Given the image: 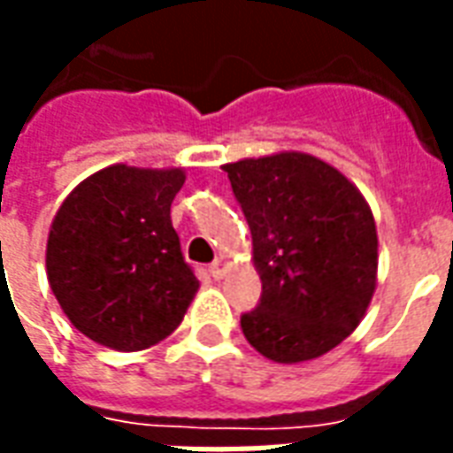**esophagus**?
<instances>
[{
	"instance_id": "1",
	"label": "esophagus",
	"mask_w": 453,
	"mask_h": 453,
	"mask_svg": "<svg viewBox=\"0 0 453 453\" xmlns=\"http://www.w3.org/2000/svg\"><path fill=\"white\" fill-rule=\"evenodd\" d=\"M227 269H230V261H227L226 257H218V259L211 264V276L216 278V280H220V278H226Z\"/></svg>"
}]
</instances>
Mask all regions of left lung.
<instances>
[{"instance_id":"left-lung-1","label":"left lung","mask_w":453,"mask_h":453,"mask_svg":"<svg viewBox=\"0 0 453 453\" xmlns=\"http://www.w3.org/2000/svg\"><path fill=\"white\" fill-rule=\"evenodd\" d=\"M252 230L261 303L242 334L273 363L317 360L363 321L377 288L380 240L370 203L326 160L280 150L226 163Z\"/></svg>"}]
</instances>
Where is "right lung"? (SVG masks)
Masks as SVG:
<instances>
[{"instance_id":"right-lung-1","label":"right lung","mask_w":453,"mask_h":453,"mask_svg":"<svg viewBox=\"0 0 453 453\" xmlns=\"http://www.w3.org/2000/svg\"><path fill=\"white\" fill-rule=\"evenodd\" d=\"M182 167L115 163L73 187L50 226L45 266L83 336L134 353L180 326L199 280L180 252L170 206Z\"/></svg>"}]
</instances>
